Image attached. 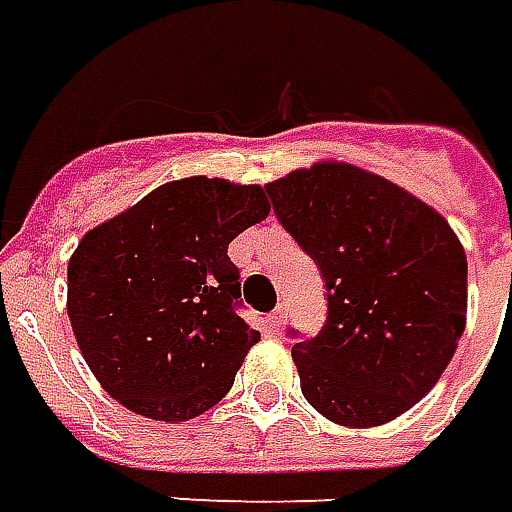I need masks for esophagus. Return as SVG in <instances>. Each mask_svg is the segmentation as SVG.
Returning <instances> with one entry per match:
<instances>
[{"label": "esophagus", "instance_id": "34e87169", "mask_svg": "<svg viewBox=\"0 0 512 512\" xmlns=\"http://www.w3.org/2000/svg\"><path fill=\"white\" fill-rule=\"evenodd\" d=\"M284 318H287V310H284V307H276V310L270 312V327H273V332H279L281 324H284Z\"/></svg>", "mask_w": 512, "mask_h": 512}]
</instances>
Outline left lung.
<instances>
[{"label":"left lung","mask_w":512,"mask_h":512,"mask_svg":"<svg viewBox=\"0 0 512 512\" xmlns=\"http://www.w3.org/2000/svg\"><path fill=\"white\" fill-rule=\"evenodd\" d=\"M327 284V324L293 346L301 394L338 425L400 417L434 389L465 332L468 259L406 188L324 160L264 185Z\"/></svg>","instance_id":"obj_1"}]
</instances>
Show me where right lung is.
<instances>
[{"label":"right lung","instance_id":"add662e5","mask_svg":"<svg viewBox=\"0 0 512 512\" xmlns=\"http://www.w3.org/2000/svg\"><path fill=\"white\" fill-rule=\"evenodd\" d=\"M267 214L262 185L185 177L78 242L67 264L72 332L120 406L185 423L231 392L259 332L236 310L228 245Z\"/></svg>","mask_w":512,"mask_h":512}]
</instances>
